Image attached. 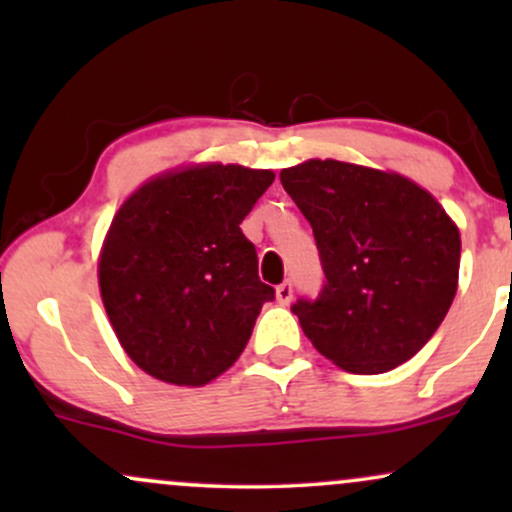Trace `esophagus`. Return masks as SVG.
<instances>
[{
  "label": "esophagus",
  "instance_id": "obj_1",
  "mask_svg": "<svg viewBox=\"0 0 512 512\" xmlns=\"http://www.w3.org/2000/svg\"><path fill=\"white\" fill-rule=\"evenodd\" d=\"M293 298V286L289 284V281H284V284L276 286V301H279V305H289Z\"/></svg>",
  "mask_w": 512,
  "mask_h": 512
}]
</instances>
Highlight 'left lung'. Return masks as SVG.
Wrapping results in <instances>:
<instances>
[{
    "label": "left lung",
    "instance_id": "1",
    "mask_svg": "<svg viewBox=\"0 0 512 512\" xmlns=\"http://www.w3.org/2000/svg\"><path fill=\"white\" fill-rule=\"evenodd\" d=\"M315 233L327 284L298 301L305 337L334 366L378 375L436 334L460 279V228L395 170L308 158L279 173Z\"/></svg>",
    "mask_w": 512,
    "mask_h": 512
}]
</instances>
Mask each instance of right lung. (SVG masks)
Instances as JSON below:
<instances>
[{"label": "right lung", "mask_w": 512, "mask_h": 512, "mask_svg": "<svg viewBox=\"0 0 512 512\" xmlns=\"http://www.w3.org/2000/svg\"><path fill=\"white\" fill-rule=\"evenodd\" d=\"M272 170L187 163L139 185L110 221L98 286L125 354L151 378L202 387L226 373L272 286L240 223Z\"/></svg>", "instance_id": "right-lung-1"}]
</instances>
